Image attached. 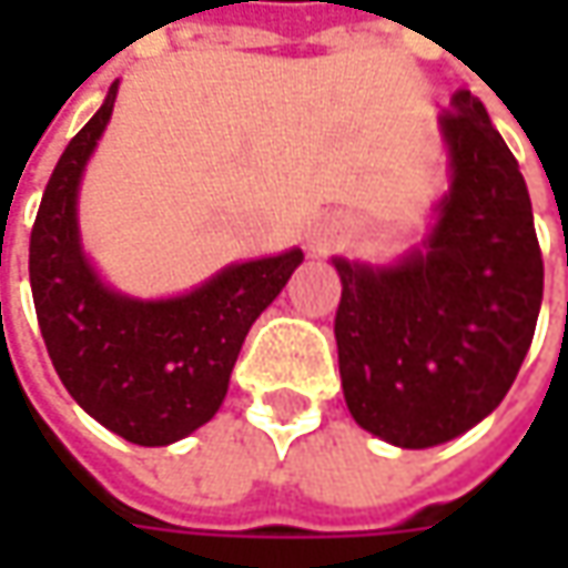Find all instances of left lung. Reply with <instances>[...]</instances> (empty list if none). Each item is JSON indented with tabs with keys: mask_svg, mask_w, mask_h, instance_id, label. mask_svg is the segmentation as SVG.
<instances>
[{
	"mask_svg": "<svg viewBox=\"0 0 568 568\" xmlns=\"http://www.w3.org/2000/svg\"><path fill=\"white\" fill-rule=\"evenodd\" d=\"M439 129L448 192L424 246L395 265L332 258L344 402L398 448L443 446L499 407L544 300L528 186L487 106L455 91Z\"/></svg>",
	"mask_w": 568,
	"mask_h": 568,
	"instance_id": "8db88e82",
	"label": "left lung"
}]
</instances>
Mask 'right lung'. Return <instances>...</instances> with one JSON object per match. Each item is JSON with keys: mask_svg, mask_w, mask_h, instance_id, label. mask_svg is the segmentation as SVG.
Instances as JSON below:
<instances>
[{"mask_svg": "<svg viewBox=\"0 0 568 568\" xmlns=\"http://www.w3.org/2000/svg\"><path fill=\"white\" fill-rule=\"evenodd\" d=\"M120 81L62 151L31 230L40 335L69 395L135 446H170L205 426L227 395L252 322L284 291L303 252L236 262L195 291L139 300L106 287L81 250L78 186Z\"/></svg>", "mask_w": 568, "mask_h": 568, "instance_id": "1", "label": "right lung"}]
</instances>
